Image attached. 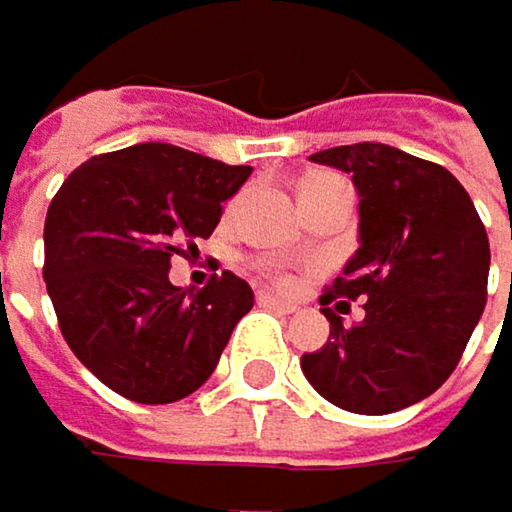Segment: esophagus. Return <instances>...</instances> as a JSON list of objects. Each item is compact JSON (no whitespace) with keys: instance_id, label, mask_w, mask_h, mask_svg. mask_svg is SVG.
<instances>
[{"instance_id":"obj_1","label":"esophagus","mask_w":512,"mask_h":512,"mask_svg":"<svg viewBox=\"0 0 512 512\" xmlns=\"http://www.w3.org/2000/svg\"><path fill=\"white\" fill-rule=\"evenodd\" d=\"M258 304H261V307H270V310H276V313H294V310H298L291 301H282V298H276V294H270V291H261V294H258Z\"/></svg>"}]
</instances>
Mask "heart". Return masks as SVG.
<instances>
[{
	"instance_id": "1",
	"label": "heart",
	"mask_w": 512,
	"mask_h": 512,
	"mask_svg": "<svg viewBox=\"0 0 512 512\" xmlns=\"http://www.w3.org/2000/svg\"><path fill=\"white\" fill-rule=\"evenodd\" d=\"M328 184H338V178H331V174H310V178H304V181H301L298 196H301V193H310V190H319V187H328ZM261 267H264V270L273 276V282H276V285H282V288H288V285L294 282V279H291V273H285V270H282L279 264H273V261H264Z\"/></svg>"
}]
</instances>
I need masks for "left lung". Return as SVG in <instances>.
Listing matches in <instances>:
<instances>
[{"instance_id":"1","label":"left lung","mask_w":512,"mask_h":512,"mask_svg":"<svg viewBox=\"0 0 512 512\" xmlns=\"http://www.w3.org/2000/svg\"><path fill=\"white\" fill-rule=\"evenodd\" d=\"M347 171L359 193V248L319 304L328 344L301 356L319 396L356 415H390L436 393L485 310L488 236L451 171L387 144L310 156ZM366 313L344 326L330 310Z\"/></svg>"}]
</instances>
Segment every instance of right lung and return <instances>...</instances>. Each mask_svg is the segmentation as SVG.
<instances>
[{"label":"right lung","instance_id":"1","mask_svg":"<svg viewBox=\"0 0 512 512\" xmlns=\"http://www.w3.org/2000/svg\"><path fill=\"white\" fill-rule=\"evenodd\" d=\"M248 165L171 144L91 156L48 205L45 288L64 341L91 375L144 405L178 402L218 365L254 291L224 270L205 288L171 285L174 254L221 221Z\"/></svg>","mask_w":512,"mask_h":512}]
</instances>
